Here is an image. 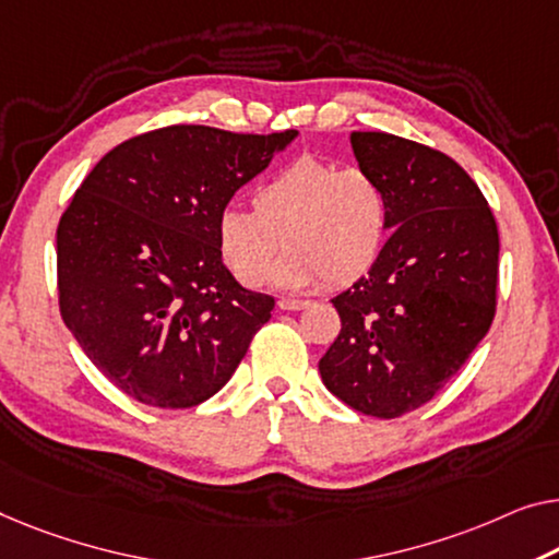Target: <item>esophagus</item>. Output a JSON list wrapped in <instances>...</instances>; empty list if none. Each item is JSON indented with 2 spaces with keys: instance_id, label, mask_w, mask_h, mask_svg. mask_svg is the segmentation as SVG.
Listing matches in <instances>:
<instances>
[{
  "instance_id": "esophagus-1",
  "label": "esophagus",
  "mask_w": 559,
  "mask_h": 559,
  "mask_svg": "<svg viewBox=\"0 0 559 559\" xmlns=\"http://www.w3.org/2000/svg\"><path fill=\"white\" fill-rule=\"evenodd\" d=\"M306 306L308 301H301V298H281L278 301V308H283V311H301Z\"/></svg>"
}]
</instances>
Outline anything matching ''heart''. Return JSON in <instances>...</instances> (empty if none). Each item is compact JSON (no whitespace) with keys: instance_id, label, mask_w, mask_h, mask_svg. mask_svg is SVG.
<instances>
[{"instance_id":"heart-1","label":"heart","mask_w":559,"mask_h":559,"mask_svg":"<svg viewBox=\"0 0 559 559\" xmlns=\"http://www.w3.org/2000/svg\"><path fill=\"white\" fill-rule=\"evenodd\" d=\"M283 248L273 283L288 290L352 286L369 276L389 238V195L364 168L298 157L261 180L253 211L228 205L215 221L223 263L243 286H261Z\"/></svg>"}]
</instances>
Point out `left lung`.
<instances>
[{
  "label": "left lung",
  "instance_id": "left-lung-1",
  "mask_svg": "<svg viewBox=\"0 0 559 559\" xmlns=\"http://www.w3.org/2000/svg\"><path fill=\"white\" fill-rule=\"evenodd\" d=\"M359 168L389 195V240L369 276L331 298L341 333L319 361L352 409H419L487 336L499 233L485 195L452 157L389 132H352Z\"/></svg>",
  "mask_w": 559,
  "mask_h": 559
}]
</instances>
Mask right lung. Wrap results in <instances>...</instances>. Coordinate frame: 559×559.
I'll return each mask as SVG.
<instances>
[{"label":"right lung","instance_id":"right-lung-1","mask_svg":"<svg viewBox=\"0 0 559 559\" xmlns=\"http://www.w3.org/2000/svg\"><path fill=\"white\" fill-rule=\"evenodd\" d=\"M296 135L170 124L124 140L82 180L57 228L60 313L135 402L188 409L218 394L271 319L273 298L223 265L215 221Z\"/></svg>","mask_w":559,"mask_h":559}]
</instances>
